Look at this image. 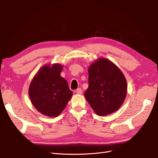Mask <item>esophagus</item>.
<instances>
[{
  "instance_id": "esophagus-1",
  "label": "esophagus",
  "mask_w": 158,
  "mask_h": 158,
  "mask_svg": "<svg viewBox=\"0 0 158 158\" xmlns=\"http://www.w3.org/2000/svg\"><path fill=\"white\" fill-rule=\"evenodd\" d=\"M76 93L78 94H82V89L81 88H78L76 90Z\"/></svg>"
}]
</instances>
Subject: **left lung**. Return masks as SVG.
Listing matches in <instances>:
<instances>
[{
	"label": "left lung",
	"mask_w": 158,
	"mask_h": 158,
	"mask_svg": "<svg viewBox=\"0 0 158 158\" xmlns=\"http://www.w3.org/2000/svg\"><path fill=\"white\" fill-rule=\"evenodd\" d=\"M88 88L85 99L99 116L117 111L126 98L127 82L118 66L106 58L100 57L88 67Z\"/></svg>",
	"instance_id": "8db88e82"
}]
</instances>
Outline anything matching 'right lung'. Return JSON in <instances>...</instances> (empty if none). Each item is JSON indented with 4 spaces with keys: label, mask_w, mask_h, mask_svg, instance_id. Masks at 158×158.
Here are the masks:
<instances>
[{
    "label": "right lung",
    "mask_w": 158,
    "mask_h": 158,
    "mask_svg": "<svg viewBox=\"0 0 158 158\" xmlns=\"http://www.w3.org/2000/svg\"><path fill=\"white\" fill-rule=\"evenodd\" d=\"M63 66L46 64L33 76L28 90L30 101L44 115L58 117L73 96L67 81L60 76Z\"/></svg>",
    "instance_id": "1"
}]
</instances>
